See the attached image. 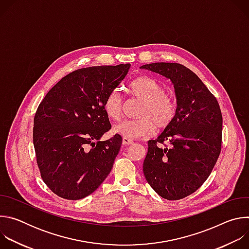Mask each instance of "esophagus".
<instances>
[{"label": "esophagus", "mask_w": 249, "mask_h": 249, "mask_svg": "<svg viewBox=\"0 0 249 249\" xmlns=\"http://www.w3.org/2000/svg\"><path fill=\"white\" fill-rule=\"evenodd\" d=\"M122 143H123V145L124 146H130V145H132L134 142L132 141V140H130V139H128V138H123V140H122Z\"/></svg>", "instance_id": "1"}]
</instances>
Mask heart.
Masks as SVG:
<instances>
[{"instance_id": "heart-1", "label": "heart", "mask_w": 249, "mask_h": 249, "mask_svg": "<svg viewBox=\"0 0 249 249\" xmlns=\"http://www.w3.org/2000/svg\"><path fill=\"white\" fill-rule=\"evenodd\" d=\"M133 96L143 100L138 120L125 119L113 127V132L130 140L149 137L156 132V127H168L176 115L175 100L166 94L165 89L150 78L139 79L130 86ZM104 112L109 119L118 120L122 113V99L118 89L111 90L103 103Z\"/></svg>"}]
</instances>
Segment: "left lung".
<instances>
[{
    "label": "left lung",
    "mask_w": 249,
    "mask_h": 249,
    "mask_svg": "<svg viewBox=\"0 0 249 249\" xmlns=\"http://www.w3.org/2000/svg\"><path fill=\"white\" fill-rule=\"evenodd\" d=\"M171 81L177 108L172 123L148 142L143 170L162 198L179 200L207 180L221 153L223 117L219 103L203 82L185 66L152 63L142 66ZM166 141L168 146L157 144Z\"/></svg>",
    "instance_id": "left-lung-1"
}]
</instances>
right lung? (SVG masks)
I'll return each instance as SVG.
<instances>
[{
  "instance_id": "right-lung-1",
  "label": "right lung",
  "mask_w": 249,
  "mask_h": 249,
  "mask_svg": "<svg viewBox=\"0 0 249 249\" xmlns=\"http://www.w3.org/2000/svg\"><path fill=\"white\" fill-rule=\"evenodd\" d=\"M130 64L79 69L59 81L34 116L33 145L40 174L50 190L83 199L104 181L122 138L100 141L111 129L103 103L124 80Z\"/></svg>"
}]
</instances>
